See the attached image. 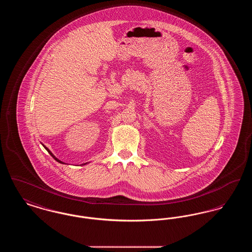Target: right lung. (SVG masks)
Here are the masks:
<instances>
[{
  "mask_svg": "<svg viewBox=\"0 0 252 252\" xmlns=\"http://www.w3.org/2000/svg\"><path fill=\"white\" fill-rule=\"evenodd\" d=\"M42 145H43V144H42ZM43 146H44V145H43ZM44 148H45V149H46V150H47V151H48L49 154H50V155H51V156L53 157V158H55V159H56V160H57V161H59V162H60V163H63V162H62V161H61V160H60V159H59V158H56V157L54 156V154H53V153H52V152H51V151H50V150H49L48 148H47V147H46V146H44ZM85 164H86V163H84V165H85Z\"/></svg>",
  "mask_w": 252,
  "mask_h": 252,
  "instance_id": "add662e5",
  "label": "right lung"
}]
</instances>
